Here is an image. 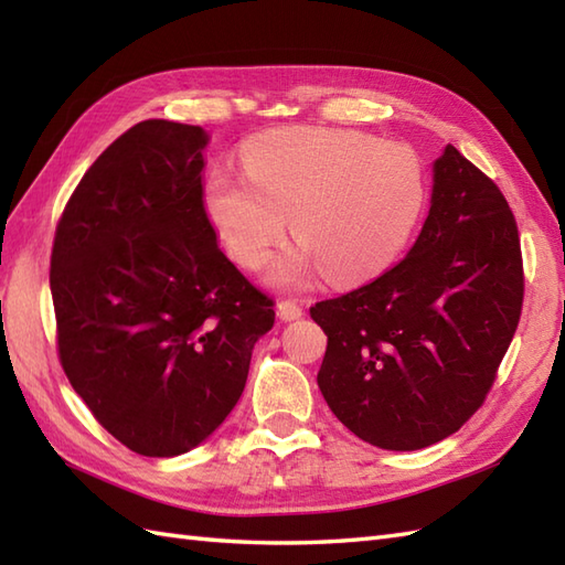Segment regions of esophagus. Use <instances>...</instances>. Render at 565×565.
Segmentation results:
<instances>
[{"mask_svg": "<svg viewBox=\"0 0 565 565\" xmlns=\"http://www.w3.org/2000/svg\"><path fill=\"white\" fill-rule=\"evenodd\" d=\"M276 316H279V320H284V322H291V320H298L303 316V308L296 301H281L279 306H276Z\"/></svg>", "mask_w": 565, "mask_h": 565, "instance_id": "34e87169", "label": "esophagus"}]
</instances>
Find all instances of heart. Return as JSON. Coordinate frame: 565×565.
<instances>
[{
	"label": "heart",
	"instance_id": "obj_1",
	"mask_svg": "<svg viewBox=\"0 0 565 565\" xmlns=\"http://www.w3.org/2000/svg\"><path fill=\"white\" fill-rule=\"evenodd\" d=\"M243 167L245 177L213 172L209 215L245 269L271 257L291 218L301 247L271 269L284 286L301 284L313 267L332 284L379 274L401 255L425 206L417 154L362 130H271L247 142Z\"/></svg>",
	"mask_w": 565,
	"mask_h": 565
}]
</instances>
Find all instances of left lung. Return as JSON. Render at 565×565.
<instances>
[{"label": "left lung", "instance_id": "8db88e82", "mask_svg": "<svg viewBox=\"0 0 565 565\" xmlns=\"http://www.w3.org/2000/svg\"><path fill=\"white\" fill-rule=\"evenodd\" d=\"M407 257L310 308L328 334L318 386L359 439L388 451L454 435L495 381L522 313V252L505 196L454 146L431 164Z\"/></svg>", "mask_w": 565, "mask_h": 565}]
</instances>
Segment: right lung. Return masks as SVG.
I'll list each match as a JSON object with an SVG mask.
<instances>
[{
  "mask_svg": "<svg viewBox=\"0 0 565 565\" xmlns=\"http://www.w3.org/2000/svg\"><path fill=\"white\" fill-rule=\"evenodd\" d=\"M209 134L150 118L106 148L57 223L51 294L72 388L142 456L206 441L245 391L271 298L218 247L203 203Z\"/></svg>",
  "mask_w": 565,
  "mask_h": 565,
  "instance_id": "add662e5",
  "label": "right lung"
}]
</instances>
